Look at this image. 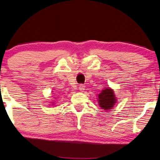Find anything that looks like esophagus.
I'll use <instances>...</instances> for the list:
<instances>
[{
	"instance_id": "34e87169",
	"label": "esophagus",
	"mask_w": 160,
	"mask_h": 160,
	"mask_svg": "<svg viewBox=\"0 0 160 160\" xmlns=\"http://www.w3.org/2000/svg\"><path fill=\"white\" fill-rule=\"evenodd\" d=\"M85 86L82 85V84H81V85H79V90H80V91L83 92L84 90H85Z\"/></svg>"
}]
</instances>
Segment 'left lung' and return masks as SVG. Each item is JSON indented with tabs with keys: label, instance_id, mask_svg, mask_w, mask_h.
Returning <instances> with one entry per match:
<instances>
[{
	"label": "left lung",
	"instance_id": "obj_1",
	"mask_svg": "<svg viewBox=\"0 0 160 160\" xmlns=\"http://www.w3.org/2000/svg\"><path fill=\"white\" fill-rule=\"evenodd\" d=\"M98 105L101 108L104 110L112 109L113 106L116 103V99L114 92L110 88H106L101 91L98 96Z\"/></svg>",
	"mask_w": 160,
	"mask_h": 160
}]
</instances>
